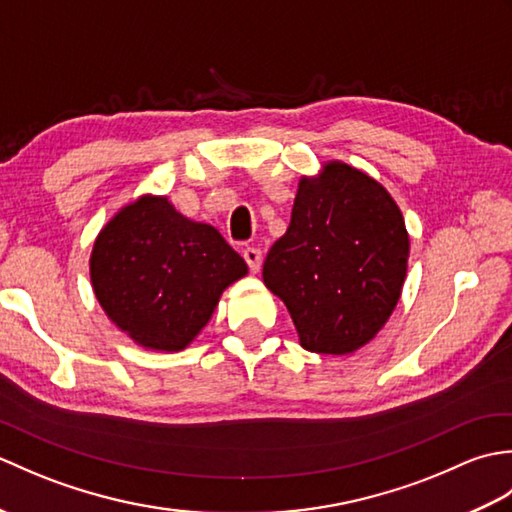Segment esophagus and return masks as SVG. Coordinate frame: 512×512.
<instances>
[{
  "label": "esophagus",
  "instance_id": "1",
  "mask_svg": "<svg viewBox=\"0 0 512 512\" xmlns=\"http://www.w3.org/2000/svg\"><path fill=\"white\" fill-rule=\"evenodd\" d=\"M242 255H244V259H246L250 273H259V268H262V262H264L262 250L255 248V246H246V248L242 250Z\"/></svg>",
  "mask_w": 512,
  "mask_h": 512
}]
</instances>
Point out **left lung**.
I'll return each instance as SVG.
<instances>
[{
  "instance_id": "left-lung-1",
  "label": "left lung",
  "mask_w": 512,
  "mask_h": 512,
  "mask_svg": "<svg viewBox=\"0 0 512 512\" xmlns=\"http://www.w3.org/2000/svg\"><path fill=\"white\" fill-rule=\"evenodd\" d=\"M409 237L391 195L341 162L301 180L286 235L268 250L264 284L286 303L301 345L347 354L394 312Z\"/></svg>"
}]
</instances>
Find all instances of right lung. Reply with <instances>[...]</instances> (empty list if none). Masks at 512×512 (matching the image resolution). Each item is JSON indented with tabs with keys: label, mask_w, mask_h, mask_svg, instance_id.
Segmentation results:
<instances>
[{
	"label": "right lung",
	"mask_w": 512,
	"mask_h": 512,
	"mask_svg": "<svg viewBox=\"0 0 512 512\" xmlns=\"http://www.w3.org/2000/svg\"><path fill=\"white\" fill-rule=\"evenodd\" d=\"M90 266L107 317L136 343L165 352L187 347L222 290L248 273L217 228L187 220L167 198L125 206L96 239Z\"/></svg>",
	"instance_id": "add662e5"
}]
</instances>
